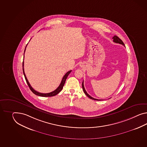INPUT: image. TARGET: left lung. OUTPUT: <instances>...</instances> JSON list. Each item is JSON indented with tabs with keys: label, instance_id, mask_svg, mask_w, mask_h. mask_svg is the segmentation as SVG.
<instances>
[{
	"label": "left lung",
	"instance_id": "left-lung-1",
	"mask_svg": "<svg viewBox=\"0 0 147 147\" xmlns=\"http://www.w3.org/2000/svg\"><path fill=\"white\" fill-rule=\"evenodd\" d=\"M112 38L113 39V41H114V42H115V43H119V44H121V45H123V46H125V45H124V43H123V42L122 41V40L121 39H119V38H118V36H114V37H113V38ZM82 86V88L83 90V91H84V93L86 94V96H88V97H89V98L91 99H93V100H99V99H95V98H93V97H91V96H90L89 94L88 93L86 92V90H85V88H84V87L83 81Z\"/></svg>",
	"mask_w": 147,
	"mask_h": 147
}]
</instances>
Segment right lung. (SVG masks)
Wrapping results in <instances>:
<instances>
[{
    "mask_svg": "<svg viewBox=\"0 0 147 147\" xmlns=\"http://www.w3.org/2000/svg\"><path fill=\"white\" fill-rule=\"evenodd\" d=\"M27 45H28V44H27ZM26 46H27V45H26ZM26 47H25L24 52H25ZM23 74H24V77H25V80H26V83H27L28 86H29L30 89L31 90V91L33 93H34L35 94L37 95V96H39L45 97H53V96H56V95L58 93H59V92H61V90L63 89V86H64V84L65 83V81H66V80L67 79L68 75L69 74V73L72 72V71H68V72H67V73L65 74L64 76H63V79H62L61 81L60 85L55 90H54V91H53V92H51L50 93H42L36 91L35 90L33 89L32 87L31 86V85H30V84L29 83L28 79H27L26 77V75H25V73H24V61H23Z\"/></svg>",
    "mask_w": 147,
    "mask_h": 147,
    "instance_id": "right-lung-1",
    "label": "right lung"
}]
</instances>
